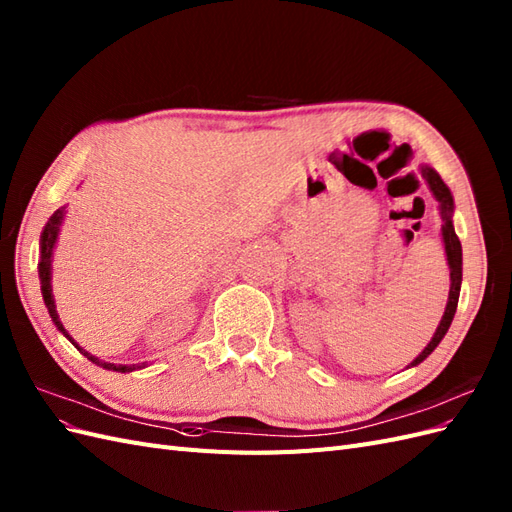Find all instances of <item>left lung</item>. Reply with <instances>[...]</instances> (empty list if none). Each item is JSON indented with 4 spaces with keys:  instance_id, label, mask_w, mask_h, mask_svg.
I'll list each match as a JSON object with an SVG mask.
<instances>
[{
    "instance_id": "obj_1",
    "label": "left lung",
    "mask_w": 512,
    "mask_h": 512,
    "mask_svg": "<svg viewBox=\"0 0 512 512\" xmlns=\"http://www.w3.org/2000/svg\"><path fill=\"white\" fill-rule=\"evenodd\" d=\"M422 176L426 178L428 187H431L433 196L439 202V209H441V217H444V226H441V234H444V243H446V256H448V265H450V297H448V306L444 312V319H441L433 340L426 344V349L413 359L411 366H416L424 359L435 351L437 344L441 342V338L446 336V331L454 319V312H457V303H459V293H461V265H463V256H461V241L457 237V232H454L452 226V209H454V202H452V193L446 187V183L441 181V176L433 170V168H422Z\"/></svg>"
}]
</instances>
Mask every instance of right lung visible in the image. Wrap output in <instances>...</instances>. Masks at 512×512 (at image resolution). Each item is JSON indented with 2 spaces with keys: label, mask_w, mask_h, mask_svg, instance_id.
<instances>
[{
  "label": "right lung",
  "mask_w": 512,
  "mask_h": 512,
  "mask_svg": "<svg viewBox=\"0 0 512 512\" xmlns=\"http://www.w3.org/2000/svg\"><path fill=\"white\" fill-rule=\"evenodd\" d=\"M62 217H64V209H58L55 211L53 215H51V219L47 222V226H45V230H43V237H40V265H38V269H40V288H43V299H45V306H47V310H49V314H51V319H53V323L58 325V329L62 331V334L73 342V338L66 334V329L62 327V323H60V319H58V312H55V306H53V295H51V254H53V245H55V239H58V230H60V224H62ZM75 347H77V342H73ZM81 353L84 355H88V359H92V362H96V364H101L103 368H107V370H118V372H129V370H135V366H114V364H103V362H99V359H96L94 355H90V353H86L84 349L81 347H77ZM137 368H142V366H137Z\"/></svg>",
  "instance_id": "1"
}]
</instances>
